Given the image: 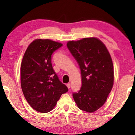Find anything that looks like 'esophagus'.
I'll return each mask as SVG.
<instances>
[{
    "label": "esophagus",
    "instance_id": "34e87169",
    "mask_svg": "<svg viewBox=\"0 0 135 135\" xmlns=\"http://www.w3.org/2000/svg\"><path fill=\"white\" fill-rule=\"evenodd\" d=\"M67 88L68 89H70V86H71V84L70 83H67Z\"/></svg>",
    "mask_w": 135,
    "mask_h": 135
}]
</instances>
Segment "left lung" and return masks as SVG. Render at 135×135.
<instances>
[{
  "label": "left lung",
  "mask_w": 135,
  "mask_h": 135,
  "mask_svg": "<svg viewBox=\"0 0 135 135\" xmlns=\"http://www.w3.org/2000/svg\"><path fill=\"white\" fill-rule=\"evenodd\" d=\"M67 46L80 67L81 86L73 93L77 107L88 113L105 104L114 83L113 61L105 45L95 37L69 41Z\"/></svg>",
  "instance_id": "1"
}]
</instances>
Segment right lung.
Segmentation results:
<instances>
[{
    "mask_svg": "<svg viewBox=\"0 0 135 135\" xmlns=\"http://www.w3.org/2000/svg\"><path fill=\"white\" fill-rule=\"evenodd\" d=\"M62 46L49 39H36L27 47L21 65V85L32 108L42 113L53 109L67 87L59 80L52 65V55Z\"/></svg>",
    "mask_w": 135,
    "mask_h": 135,
    "instance_id": "add662e5",
    "label": "right lung"
}]
</instances>
